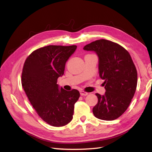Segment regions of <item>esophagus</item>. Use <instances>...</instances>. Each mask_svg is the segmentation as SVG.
Listing matches in <instances>:
<instances>
[{
	"label": "esophagus",
	"mask_w": 152,
	"mask_h": 152,
	"mask_svg": "<svg viewBox=\"0 0 152 152\" xmlns=\"http://www.w3.org/2000/svg\"><path fill=\"white\" fill-rule=\"evenodd\" d=\"M80 95H81L82 96H86L88 95V93L87 92H85L84 91H80Z\"/></svg>",
	"instance_id": "esophagus-1"
}]
</instances>
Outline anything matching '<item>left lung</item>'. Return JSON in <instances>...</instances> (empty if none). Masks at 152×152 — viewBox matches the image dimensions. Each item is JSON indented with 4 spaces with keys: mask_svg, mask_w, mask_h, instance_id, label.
Returning a JSON list of instances; mask_svg holds the SVG:
<instances>
[{
    "mask_svg": "<svg viewBox=\"0 0 152 152\" xmlns=\"http://www.w3.org/2000/svg\"><path fill=\"white\" fill-rule=\"evenodd\" d=\"M86 51H95L99 57V76L104 80V95L96 93L98 102L93 108L96 118L111 121L126 111L137 86V71L130 54L112 41L101 39L87 44Z\"/></svg>",
    "mask_w": 152,
    "mask_h": 152,
    "instance_id": "8db88e82",
    "label": "left lung"
}]
</instances>
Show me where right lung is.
Returning a JSON list of instances; mask_svg holds the SVG:
<instances>
[{
  "label": "right lung",
  "mask_w": 152,
  "mask_h": 152,
  "mask_svg": "<svg viewBox=\"0 0 152 152\" xmlns=\"http://www.w3.org/2000/svg\"><path fill=\"white\" fill-rule=\"evenodd\" d=\"M76 48L75 45L39 48L27 58L23 68L21 83L31 104L45 122L54 127L71 121L80 97L78 90L66 91L57 84Z\"/></svg>",
  "instance_id": "add662e5"
}]
</instances>
